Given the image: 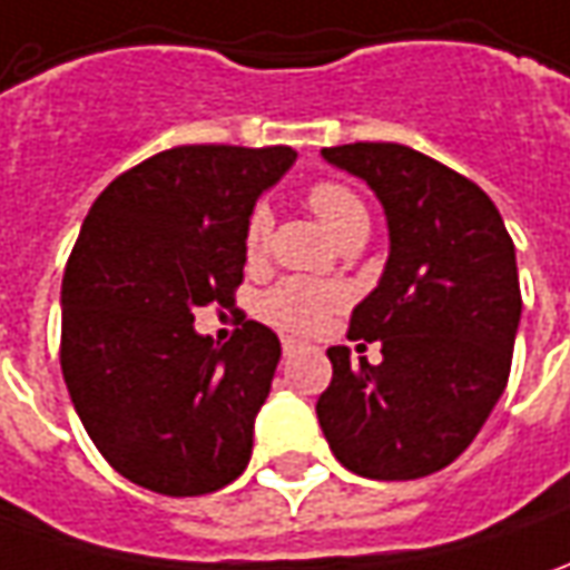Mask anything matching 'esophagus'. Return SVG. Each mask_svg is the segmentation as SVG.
I'll list each match as a JSON object with an SVG mask.
<instances>
[{
    "instance_id": "esophagus-1",
    "label": "esophagus",
    "mask_w": 570,
    "mask_h": 570,
    "mask_svg": "<svg viewBox=\"0 0 570 570\" xmlns=\"http://www.w3.org/2000/svg\"><path fill=\"white\" fill-rule=\"evenodd\" d=\"M302 350V343H296L293 336H284V355H296Z\"/></svg>"
}]
</instances>
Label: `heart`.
I'll list each match as a JSON object with an SVG mask.
<instances>
[{
	"label": "heart",
	"mask_w": 570,
	"mask_h": 570,
	"mask_svg": "<svg viewBox=\"0 0 570 570\" xmlns=\"http://www.w3.org/2000/svg\"><path fill=\"white\" fill-rule=\"evenodd\" d=\"M308 205L336 239L352 227L367 224L365 203L350 187L334 184V180H321V184L308 189ZM271 224H274V218H271L268 205H255L249 218H246V227H243V249H246L249 258L265 255L271 239ZM343 302H346V296H343L340 286L312 281V277H289V281L271 286L258 302V312H262L265 321H271L274 327H281L286 334L308 336L317 334Z\"/></svg>",
	"instance_id": "1"
}]
</instances>
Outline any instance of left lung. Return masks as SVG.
<instances>
[{
	"label": "left lung",
	"instance_id": "8db88e82",
	"mask_svg": "<svg viewBox=\"0 0 570 570\" xmlns=\"http://www.w3.org/2000/svg\"><path fill=\"white\" fill-rule=\"evenodd\" d=\"M321 155L381 199L390 258L352 308V340H381V365L327 350L334 381L317 421L343 468L415 480L455 462L502 396L521 286L514 243L493 199L399 142H350Z\"/></svg>",
	"mask_w": 570,
	"mask_h": 570
}]
</instances>
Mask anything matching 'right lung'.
<instances>
[{
  "label": "right lung",
  "mask_w": 570,
  "mask_h": 570,
  "mask_svg": "<svg viewBox=\"0 0 570 570\" xmlns=\"http://www.w3.org/2000/svg\"><path fill=\"white\" fill-rule=\"evenodd\" d=\"M296 161L289 146H177L115 177L61 277V374L96 449L161 497H203L253 455L281 340L243 321L196 334V308L234 305L243 227Z\"/></svg>",
  "instance_id": "1"
}]
</instances>
